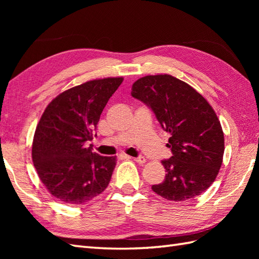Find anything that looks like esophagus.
<instances>
[{
  "mask_svg": "<svg viewBox=\"0 0 259 259\" xmlns=\"http://www.w3.org/2000/svg\"><path fill=\"white\" fill-rule=\"evenodd\" d=\"M133 159L136 162H139V163H145L147 161L144 156H139V157H136V158H133Z\"/></svg>",
  "mask_w": 259,
  "mask_h": 259,
  "instance_id": "34e87169",
  "label": "esophagus"
}]
</instances>
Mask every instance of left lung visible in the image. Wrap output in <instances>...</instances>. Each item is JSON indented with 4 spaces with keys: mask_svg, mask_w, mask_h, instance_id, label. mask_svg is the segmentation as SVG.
Wrapping results in <instances>:
<instances>
[{
    "mask_svg": "<svg viewBox=\"0 0 259 259\" xmlns=\"http://www.w3.org/2000/svg\"><path fill=\"white\" fill-rule=\"evenodd\" d=\"M131 90V96L147 104L170 134L167 147L172 156L161 161L166 177L152 185V190L170 201L201 195L223 163L225 140L216 112L194 88L169 74L144 76Z\"/></svg>",
    "mask_w": 259,
    "mask_h": 259,
    "instance_id": "8db88e82",
    "label": "left lung"
}]
</instances>
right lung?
<instances>
[{"instance_id": "right-lung-1", "label": "right lung", "mask_w": 259, "mask_h": 259, "mask_svg": "<svg viewBox=\"0 0 259 259\" xmlns=\"http://www.w3.org/2000/svg\"><path fill=\"white\" fill-rule=\"evenodd\" d=\"M122 81L106 78L71 88L49 103L38 121L32 160L38 178L60 201L83 205L108 187L117 159L92 152L88 141Z\"/></svg>"}]
</instances>
